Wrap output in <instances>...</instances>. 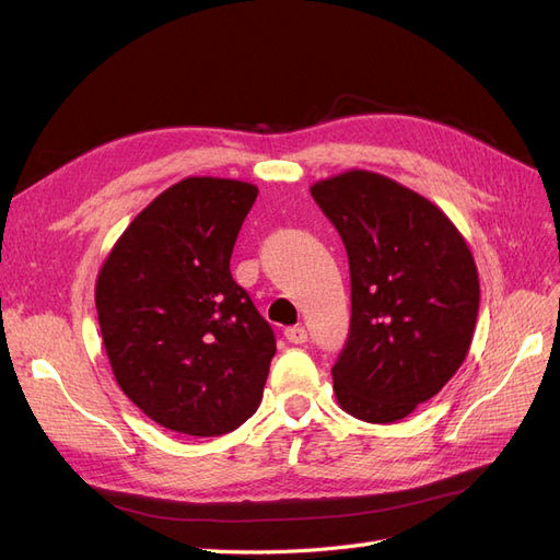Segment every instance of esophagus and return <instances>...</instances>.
Instances as JSON below:
<instances>
[{
  "instance_id": "1",
  "label": "esophagus",
  "mask_w": 560,
  "mask_h": 560,
  "mask_svg": "<svg viewBox=\"0 0 560 560\" xmlns=\"http://www.w3.org/2000/svg\"><path fill=\"white\" fill-rule=\"evenodd\" d=\"M284 338H287V341H290V343H294V346H301V343H306V338H308V331L306 329H303V327H287L284 329Z\"/></svg>"
}]
</instances>
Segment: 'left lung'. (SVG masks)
<instances>
[{"instance_id": "8db88e82", "label": "left lung", "mask_w": 560, "mask_h": 560, "mask_svg": "<svg viewBox=\"0 0 560 560\" xmlns=\"http://www.w3.org/2000/svg\"><path fill=\"white\" fill-rule=\"evenodd\" d=\"M311 194L350 264V334L331 369L338 406L366 422H397L465 362L479 313L477 264L434 202L385 175L348 171Z\"/></svg>"}]
</instances>
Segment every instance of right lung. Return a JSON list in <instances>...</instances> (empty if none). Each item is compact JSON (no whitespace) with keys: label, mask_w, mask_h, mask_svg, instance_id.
Wrapping results in <instances>:
<instances>
[{"label":"right lung","mask_w":560,"mask_h":560,"mask_svg":"<svg viewBox=\"0 0 560 560\" xmlns=\"http://www.w3.org/2000/svg\"><path fill=\"white\" fill-rule=\"evenodd\" d=\"M257 194L249 182L186 177L132 219L97 273L114 378L173 432L226 434L259 409L276 336L231 278Z\"/></svg>","instance_id":"add662e5"}]
</instances>
